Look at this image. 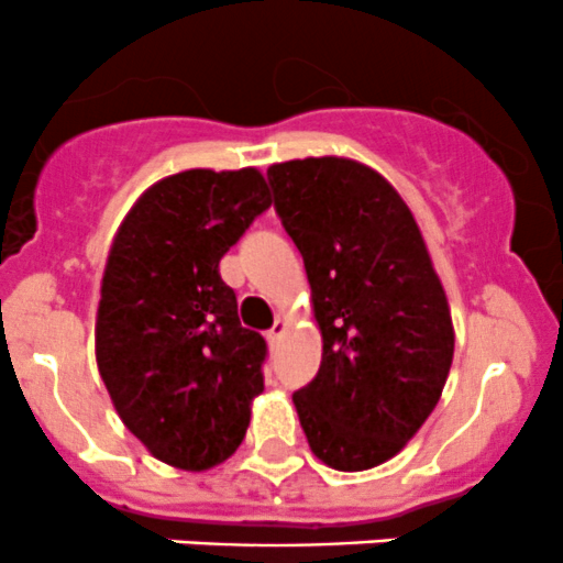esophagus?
I'll return each mask as SVG.
<instances>
[{
	"label": "esophagus",
	"instance_id": "obj_1",
	"mask_svg": "<svg viewBox=\"0 0 563 563\" xmlns=\"http://www.w3.org/2000/svg\"><path fill=\"white\" fill-rule=\"evenodd\" d=\"M286 329H288V323L283 321V318H275V323H272V329H269V332H266V340H269V343L275 345L277 340L283 338V332H286Z\"/></svg>",
	"mask_w": 563,
	"mask_h": 563
}]
</instances>
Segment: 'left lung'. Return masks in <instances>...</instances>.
I'll return each instance as SVG.
<instances>
[{
  "mask_svg": "<svg viewBox=\"0 0 563 563\" xmlns=\"http://www.w3.org/2000/svg\"><path fill=\"white\" fill-rule=\"evenodd\" d=\"M266 176L323 340L316 378L294 391L310 450L338 471L387 463L433 413L455 354L422 231L395 187L349 157L275 163Z\"/></svg>",
  "mask_w": 563,
  "mask_h": 563,
  "instance_id": "left-lung-1",
  "label": "left lung"
}]
</instances>
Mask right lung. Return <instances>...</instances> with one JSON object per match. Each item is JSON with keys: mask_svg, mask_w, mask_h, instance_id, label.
<instances>
[{"mask_svg": "<svg viewBox=\"0 0 563 563\" xmlns=\"http://www.w3.org/2000/svg\"><path fill=\"white\" fill-rule=\"evenodd\" d=\"M258 168H190L155 181L113 236L95 354L124 428L157 460H229L264 391L266 340L245 329L220 258L269 209Z\"/></svg>", "mask_w": 563, "mask_h": 563, "instance_id": "obj_1", "label": "right lung"}]
</instances>
